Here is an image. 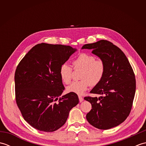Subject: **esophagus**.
<instances>
[{
  "label": "esophagus",
  "mask_w": 146,
  "mask_h": 146,
  "mask_svg": "<svg viewBox=\"0 0 146 146\" xmlns=\"http://www.w3.org/2000/svg\"><path fill=\"white\" fill-rule=\"evenodd\" d=\"M78 98H79L80 102H82L83 101V98L82 97H81V96H78Z\"/></svg>",
  "instance_id": "esophagus-1"
}]
</instances>
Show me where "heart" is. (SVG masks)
I'll return each mask as SVG.
<instances>
[{"label":"heart","mask_w":146,"mask_h":146,"mask_svg":"<svg viewBox=\"0 0 146 146\" xmlns=\"http://www.w3.org/2000/svg\"><path fill=\"white\" fill-rule=\"evenodd\" d=\"M73 69L81 70L80 73V81L73 82L67 87V91L77 95L83 94L91 85H97L103 79L105 65L103 60L95 59L94 55L80 52L72 61ZM73 69L67 63H63L60 68L61 79L64 83L69 84L72 78Z\"/></svg>","instance_id":"heart-1"}]
</instances>
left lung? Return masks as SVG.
Returning <instances> with one entry per match:
<instances>
[{
  "mask_svg": "<svg viewBox=\"0 0 146 146\" xmlns=\"http://www.w3.org/2000/svg\"><path fill=\"white\" fill-rule=\"evenodd\" d=\"M82 49H92L105 65L103 79L90 91L101 96L84 98L92 108L86 120L102 130L119 125L129 116L134 98L135 78L131 65L123 51L107 40L85 44Z\"/></svg>",
  "mask_w": 146,
  "mask_h": 146,
  "instance_id": "1",
  "label": "left lung"
}]
</instances>
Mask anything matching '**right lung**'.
Segmentation results:
<instances>
[{
    "mask_svg": "<svg viewBox=\"0 0 146 146\" xmlns=\"http://www.w3.org/2000/svg\"><path fill=\"white\" fill-rule=\"evenodd\" d=\"M76 51L70 46L41 43L34 46L17 66L15 100L24 120L35 129L56 131L79 103L78 95L73 93L59 98L64 90L60 66Z\"/></svg>",
    "mask_w": 146,
    "mask_h": 146,
    "instance_id": "right-lung-1",
    "label": "right lung"
}]
</instances>
